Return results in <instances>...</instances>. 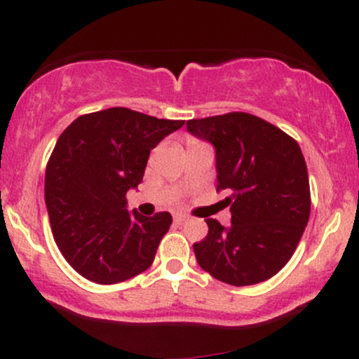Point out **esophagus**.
I'll return each instance as SVG.
<instances>
[{"instance_id":"34e87169","label":"esophagus","mask_w":359,"mask_h":359,"mask_svg":"<svg viewBox=\"0 0 359 359\" xmlns=\"http://www.w3.org/2000/svg\"><path fill=\"white\" fill-rule=\"evenodd\" d=\"M189 221V217L185 216V214H175L174 216V222L175 224H179V226H182L184 222H187Z\"/></svg>"}]
</instances>
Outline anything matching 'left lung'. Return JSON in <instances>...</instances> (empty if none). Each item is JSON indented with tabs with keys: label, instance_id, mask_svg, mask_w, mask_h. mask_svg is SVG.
Returning a JSON list of instances; mask_svg holds the SVG:
<instances>
[{
	"label": "left lung",
	"instance_id": "1",
	"mask_svg": "<svg viewBox=\"0 0 359 359\" xmlns=\"http://www.w3.org/2000/svg\"><path fill=\"white\" fill-rule=\"evenodd\" d=\"M187 131L216 151L217 191H226L228 228L209 217V233L194 245L203 270L234 287L277 275L297 248L311 189L302 150L277 126L248 113L187 121Z\"/></svg>",
	"mask_w": 359,
	"mask_h": 359
}]
</instances>
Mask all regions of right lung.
<instances>
[{
	"label": "right lung",
	"mask_w": 359,
	"mask_h": 359,
	"mask_svg": "<svg viewBox=\"0 0 359 359\" xmlns=\"http://www.w3.org/2000/svg\"><path fill=\"white\" fill-rule=\"evenodd\" d=\"M182 126L109 108L79 116L57 140L45 170V204L60 253L84 278L111 285L154 263L172 216L128 211L126 192L142 182L151 148Z\"/></svg>",
	"instance_id": "obj_1"
}]
</instances>
